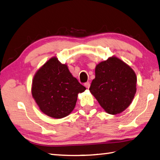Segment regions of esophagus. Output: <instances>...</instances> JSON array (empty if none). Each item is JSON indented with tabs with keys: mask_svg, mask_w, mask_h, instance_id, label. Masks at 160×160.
<instances>
[{
	"mask_svg": "<svg viewBox=\"0 0 160 160\" xmlns=\"http://www.w3.org/2000/svg\"><path fill=\"white\" fill-rule=\"evenodd\" d=\"M90 82H86L84 84V86H85V87L86 88H89V87H90Z\"/></svg>",
	"mask_w": 160,
	"mask_h": 160,
	"instance_id": "34e87169",
	"label": "esophagus"
}]
</instances>
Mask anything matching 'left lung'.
Wrapping results in <instances>:
<instances>
[{
  "label": "left lung",
  "instance_id": "left-lung-1",
  "mask_svg": "<svg viewBox=\"0 0 160 160\" xmlns=\"http://www.w3.org/2000/svg\"><path fill=\"white\" fill-rule=\"evenodd\" d=\"M134 71L112 57L96 65L95 78L89 91L107 113L119 114L130 105L136 92Z\"/></svg>",
  "mask_w": 160,
  "mask_h": 160
}]
</instances>
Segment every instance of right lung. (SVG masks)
<instances>
[{
	"label": "right lung",
	"instance_id": "right-lung-1",
	"mask_svg": "<svg viewBox=\"0 0 160 160\" xmlns=\"http://www.w3.org/2000/svg\"><path fill=\"white\" fill-rule=\"evenodd\" d=\"M86 88L57 57L49 59L35 74L31 92L43 113L54 118L65 117L75 108L78 93Z\"/></svg>",
	"mask_w": 160,
	"mask_h": 160
}]
</instances>
